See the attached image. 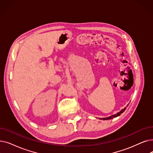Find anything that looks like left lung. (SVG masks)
I'll list each match as a JSON object with an SVG mask.
<instances>
[{"label": "left lung", "instance_id": "8db88e82", "mask_svg": "<svg viewBox=\"0 0 153 153\" xmlns=\"http://www.w3.org/2000/svg\"><path fill=\"white\" fill-rule=\"evenodd\" d=\"M128 106V105H127ZM126 108H124L123 109H122L121 111H119V112H117V114H114V115H112V116H109V117H104V118H99L100 119H103V120H108V119H112V118H114V117H117V116H119V115H121L123 112L126 110Z\"/></svg>", "mask_w": 153, "mask_h": 153}]
</instances>
